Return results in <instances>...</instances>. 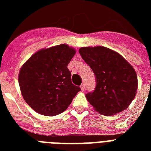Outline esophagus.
I'll return each mask as SVG.
<instances>
[{
	"instance_id": "esophagus-1",
	"label": "esophagus",
	"mask_w": 151,
	"mask_h": 151,
	"mask_svg": "<svg viewBox=\"0 0 151 151\" xmlns=\"http://www.w3.org/2000/svg\"><path fill=\"white\" fill-rule=\"evenodd\" d=\"M85 84H82V85H81V89L82 90V91H84V90H85Z\"/></svg>"
}]
</instances>
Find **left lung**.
I'll use <instances>...</instances> for the list:
<instances>
[{
    "label": "left lung",
    "mask_w": 151,
    "mask_h": 151,
    "mask_svg": "<svg viewBox=\"0 0 151 151\" xmlns=\"http://www.w3.org/2000/svg\"><path fill=\"white\" fill-rule=\"evenodd\" d=\"M79 53L96 76L95 90L85 95L90 104L105 116L125 110L138 88L133 67L117 52L103 46L81 48Z\"/></svg>",
    "instance_id": "1"
}]
</instances>
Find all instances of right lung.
I'll list each match as a JSON object with an SVG mask.
<instances>
[{"label": "right lung", "mask_w": 151, "mask_h": 151, "mask_svg": "<svg viewBox=\"0 0 151 151\" xmlns=\"http://www.w3.org/2000/svg\"><path fill=\"white\" fill-rule=\"evenodd\" d=\"M76 51L62 44L34 54L19 73L22 97L36 112L55 116L67 109L81 88L73 85L67 68Z\"/></svg>", "instance_id": "obj_1"}]
</instances>
